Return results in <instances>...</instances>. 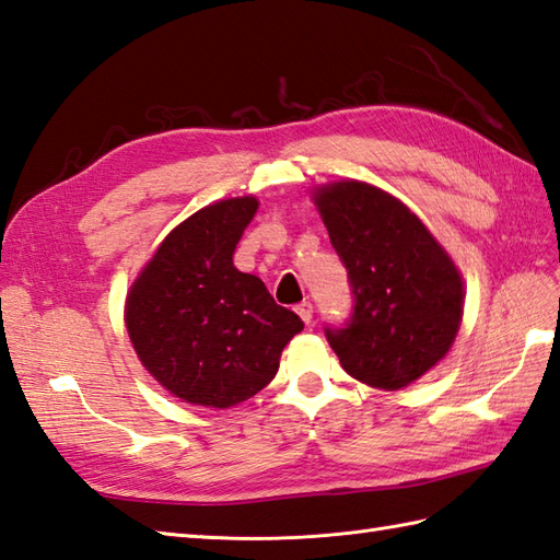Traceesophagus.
<instances>
[{"label": "esophagus", "instance_id": "obj_1", "mask_svg": "<svg viewBox=\"0 0 560 560\" xmlns=\"http://www.w3.org/2000/svg\"><path fill=\"white\" fill-rule=\"evenodd\" d=\"M296 314L302 316V320H304V323H312V318H314V304H312V302H302V304H296Z\"/></svg>", "mask_w": 560, "mask_h": 560}]
</instances>
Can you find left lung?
Returning <instances> with one entry per match:
<instances>
[{
    "label": "left lung",
    "mask_w": 560,
    "mask_h": 560,
    "mask_svg": "<svg viewBox=\"0 0 560 560\" xmlns=\"http://www.w3.org/2000/svg\"><path fill=\"white\" fill-rule=\"evenodd\" d=\"M316 206L347 268L352 314L326 326L347 374L405 388L441 362L463 318V280L405 203L364 182L323 186Z\"/></svg>",
    "instance_id": "obj_1"
}]
</instances>
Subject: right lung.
I'll return each mask as SVG.
<instances>
[{
    "label": "right lung",
    "mask_w": 560,
    "mask_h": 560,
    "mask_svg": "<svg viewBox=\"0 0 560 560\" xmlns=\"http://www.w3.org/2000/svg\"><path fill=\"white\" fill-rule=\"evenodd\" d=\"M258 201L201 208L167 234L127 300V328L143 366L182 400L225 409L278 374L280 352L304 328L232 256Z\"/></svg>",
    "instance_id": "1"
}]
</instances>
